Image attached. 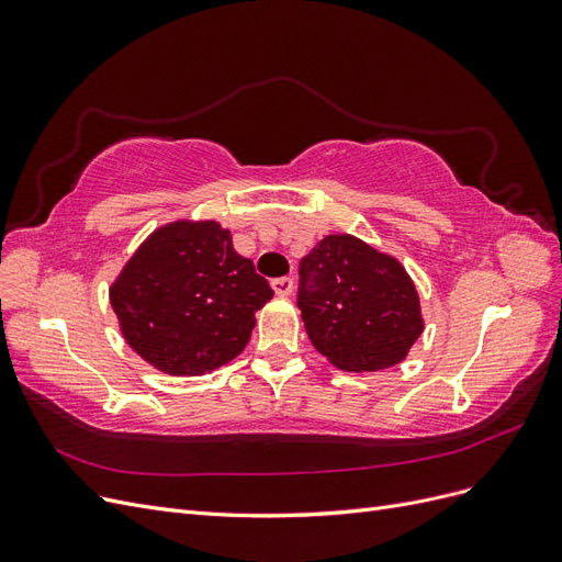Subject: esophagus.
<instances>
[{"instance_id":"1","label":"esophagus","mask_w":562,"mask_h":562,"mask_svg":"<svg viewBox=\"0 0 562 562\" xmlns=\"http://www.w3.org/2000/svg\"><path fill=\"white\" fill-rule=\"evenodd\" d=\"M271 288H274V293L279 297H288V295L293 293V279H288V277L274 279V281H271Z\"/></svg>"}]
</instances>
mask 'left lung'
Wrapping results in <instances>:
<instances>
[{"label": "left lung", "mask_w": 562, "mask_h": 562, "mask_svg": "<svg viewBox=\"0 0 562 562\" xmlns=\"http://www.w3.org/2000/svg\"><path fill=\"white\" fill-rule=\"evenodd\" d=\"M297 307L316 351L347 372L401 363L424 330L403 265L351 234H330L302 258Z\"/></svg>", "instance_id": "1"}]
</instances>
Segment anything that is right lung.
<instances>
[{
    "instance_id": "add662e5",
    "label": "right lung",
    "mask_w": 562,
    "mask_h": 562,
    "mask_svg": "<svg viewBox=\"0 0 562 562\" xmlns=\"http://www.w3.org/2000/svg\"><path fill=\"white\" fill-rule=\"evenodd\" d=\"M271 297L267 279L213 220L159 227L110 288L124 339L168 375H206L236 359Z\"/></svg>"
}]
</instances>
